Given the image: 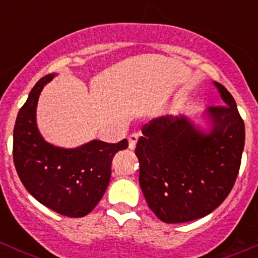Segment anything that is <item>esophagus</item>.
I'll list each match as a JSON object with an SVG mask.
<instances>
[{"label":"esophagus","instance_id":"esophagus-1","mask_svg":"<svg viewBox=\"0 0 258 258\" xmlns=\"http://www.w3.org/2000/svg\"><path fill=\"white\" fill-rule=\"evenodd\" d=\"M139 137H140L139 134L130 135L128 136V148L130 150H134V148L136 147L137 141H139Z\"/></svg>","mask_w":258,"mask_h":258}]
</instances>
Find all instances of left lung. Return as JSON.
Segmentation results:
<instances>
[{"label":"left lung","instance_id":"1","mask_svg":"<svg viewBox=\"0 0 258 258\" xmlns=\"http://www.w3.org/2000/svg\"><path fill=\"white\" fill-rule=\"evenodd\" d=\"M223 106L204 114L207 130L184 116H162L145 124L137 141L140 186L148 207L166 223L210 215L232 189L244 147V123L235 98L213 82Z\"/></svg>","mask_w":258,"mask_h":258}]
</instances>
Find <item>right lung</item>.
Segmentation results:
<instances>
[{"label":"right lung","instance_id":"right-lung-1","mask_svg":"<svg viewBox=\"0 0 258 258\" xmlns=\"http://www.w3.org/2000/svg\"><path fill=\"white\" fill-rule=\"evenodd\" d=\"M56 76L42 77L31 90L14 128V162L28 192L43 206L67 216L83 217L100 202L110 183L114 153L128 147L92 140L76 148L57 147L41 136L36 122L38 97Z\"/></svg>","mask_w":258,"mask_h":258}]
</instances>
